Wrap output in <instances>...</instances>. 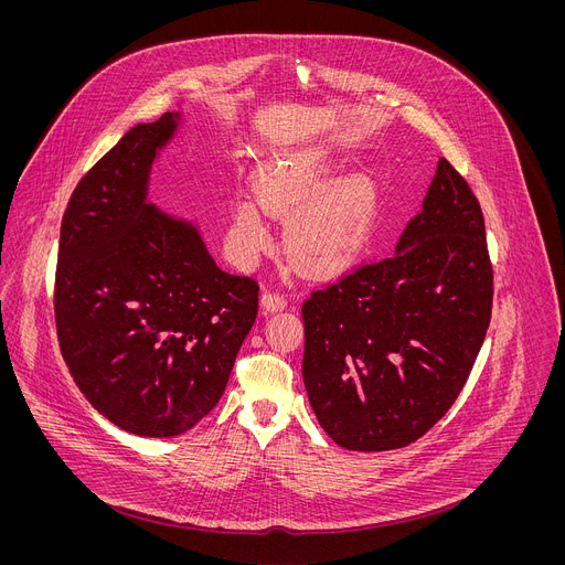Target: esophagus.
<instances>
[{"label":"esophagus","mask_w":565,"mask_h":565,"mask_svg":"<svg viewBox=\"0 0 565 565\" xmlns=\"http://www.w3.org/2000/svg\"><path fill=\"white\" fill-rule=\"evenodd\" d=\"M288 306V299L281 290H264L262 292V308L266 312H275V310H281Z\"/></svg>","instance_id":"1"}]
</instances>
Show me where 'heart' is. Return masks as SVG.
I'll return each mask as SVG.
<instances>
[{
    "label": "heart",
    "mask_w": 565,
    "mask_h": 565,
    "mask_svg": "<svg viewBox=\"0 0 565 565\" xmlns=\"http://www.w3.org/2000/svg\"><path fill=\"white\" fill-rule=\"evenodd\" d=\"M329 181L327 168L312 156L290 158L266 170L257 181L259 201L241 199L234 205L230 227L234 253L241 259L264 253L270 246L266 210L286 216L295 209L286 223V250L295 268L310 277L349 270L369 244L375 192L369 181L351 179L318 198Z\"/></svg>",
    "instance_id": "obj_1"
}]
</instances>
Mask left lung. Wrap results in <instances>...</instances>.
Listing matches in <instances>:
<instances>
[{"label":"left lung","mask_w":565,"mask_h":565,"mask_svg":"<svg viewBox=\"0 0 565 565\" xmlns=\"http://www.w3.org/2000/svg\"><path fill=\"white\" fill-rule=\"evenodd\" d=\"M492 297L480 203L440 158L395 255L312 290L301 306L303 384L321 429L351 451L425 436L471 373Z\"/></svg>","instance_id":"8db88e82"}]
</instances>
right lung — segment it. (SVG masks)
I'll return each instance as SVG.
<instances>
[{"instance_id": "right-lung-1", "label": "right lung", "mask_w": 565, "mask_h": 565, "mask_svg": "<svg viewBox=\"0 0 565 565\" xmlns=\"http://www.w3.org/2000/svg\"><path fill=\"white\" fill-rule=\"evenodd\" d=\"M177 114L129 129L79 179L62 216L55 329L62 358L116 427L185 434L221 399L259 310V284L223 273L192 223L147 203Z\"/></svg>"}]
</instances>
